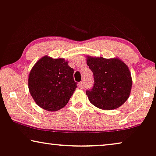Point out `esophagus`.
Here are the masks:
<instances>
[{
  "label": "esophagus",
  "instance_id": "obj_1",
  "mask_svg": "<svg viewBox=\"0 0 156 156\" xmlns=\"http://www.w3.org/2000/svg\"><path fill=\"white\" fill-rule=\"evenodd\" d=\"M85 82L84 81H81V82L80 83V87L81 88V89H83V88L85 87Z\"/></svg>",
  "mask_w": 156,
  "mask_h": 156
}]
</instances>
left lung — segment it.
<instances>
[{"mask_svg":"<svg viewBox=\"0 0 156 156\" xmlns=\"http://www.w3.org/2000/svg\"><path fill=\"white\" fill-rule=\"evenodd\" d=\"M87 66L93 73L94 86L86 90L90 101L96 107L112 110L129 98L132 80L127 65L118 58L88 57Z\"/></svg>","mask_w":156,"mask_h":156,"instance_id":"left-lung-1","label":"left lung"}]
</instances>
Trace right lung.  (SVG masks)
Listing matches in <instances>:
<instances>
[{"label":"right lung","mask_w":156,"mask_h":156,"mask_svg":"<svg viewBox=\"0 0 156 156\" xmlns=\"http://www.w3.org/2000/svg\"><path fill=\"white\" fill-rule=\"evenodd\" d=\"M73 72L64 59L45 56L39 59L29 76V92L36 103L49 111L64 107L77 87Z\"/></svg>","instance_id":"1"}]
</instances>
